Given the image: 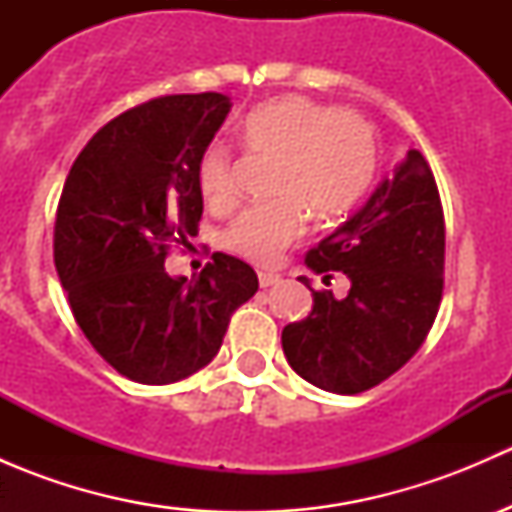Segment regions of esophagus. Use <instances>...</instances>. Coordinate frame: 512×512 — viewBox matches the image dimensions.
I'll return each instance as SVG.
<instances>
[{
    "mask_svg": "<svg viewBox=\"0 0 512 512\" xmlns=\"http://www.w3.org/2000/svg\"><path fill=\"white\" fill-rule=\"evenodd\" d=\"M257 280H260L262 289H267L280 282V275H275V272H257Z\"/></svg>",
    "mask_w": 512,
    "mask_h": 512,
    "instance_id": "34e87169",
    "label": "esophagus"
}]
</instances>
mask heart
<instances>
[{"label": "heart", "instance_id": "1", "mask_svg": "<svg viewBox=\"0 0 512 512\" xmlns=\"http://www.w3.org/2000/svg\"><path fill=\"white\" fill-rule=\"evenodd\" d=\"M240 143L252 156L275 158L272 193L280 200L245 210L225 232V245L257 265L275 260L304 232V208L337 220L359 203L376 170L374 128L356 113L304 96H282L252 108L240 123ZM205 203H235V160L213 143L198 165Z\"/></svg>", "mask_w": 512, "mask_h": 512}]
</instances>
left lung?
<instances>
[{
	"instance_id": "1",
	"label": "left lung",
	"mask_w": 512,
	"mask_h": 512,
	"mask_svg": "<svg viewBox=\"0 0 512 512\" xmlns=\"http://www.w3.org/2000/svg\"><path fill=\"white\" fill-rule=\"evenodd\" d=\"M446 225L426 158L409 151L371 198L309 250L307 267L344 272L349 292H314L312 312L282 329L294 371L332 394H361L418 352L443 294ZM309 287L307 277H299Z\"/></svg>"
}]
</instances>
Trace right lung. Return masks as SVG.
Returning <instances> with one entry per match:
<instances>
[{"mask_svg":"<svg viewBox=\"0 0 512 512\" xmlns=\"http://www.w3.org/2000/svg\"><path fill=\"white\" fill-rule=\"evenodd\" d=\"M223 94L163 96L121 113L86 143L64 183L54 265L76 324L118 374L173 384L220 352L255 270L215 252L198 277H170V242L198 232V165L225 123Z\"/></svg>","mask_w":512,"mask_h":512,"instance_id":"obj_1","label":"right lung"}]
</instances>
